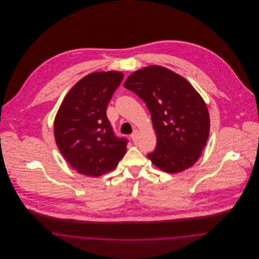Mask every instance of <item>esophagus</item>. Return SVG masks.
I'll use <instances>...</instances> for the list:
<instances>
[{
  "instance_id": "obj_1",
  "label": "esophagus",
  "mask_w": 259,
  "mask_h": 259,
  "mask_svg": "<svg viewBox=\"0 0 259 259\" xmlns=\"http://www.w3.org/2000/svg\"><path fill=\"white\" fill-rule=\"evenodd\" d=\"M139 137H140V132H139L138 130H136V131L132 134V136H131V138H132V140H133L134 142H137L138 139H139Z\"/></svg>"
}]
</instances>
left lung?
Instances as JSON below:
<instances>
[{
	"mask_svg": "<svg viewBox=\"0 0 259 259\" xmlns=\"http://www.w3.org/2000/svg\"><path fill=\"white\" fill-rule=\"evenodd\" d=\"M124 88L147 105L156 135L148 154L162 171L178 174L191 167L209 136L210 119L202 97L181 74L161 66H148L131 74Z\"/></svg>",
	"mask_w": 259,
	"mask_h": 259,
	"instance_id": "left-lung-1",
	"label": "left lung"
}]
</instances>
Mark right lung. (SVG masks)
<instances>
[{
  "instance_id": "add662e5",
  "label": "right lung",
  "mask_w": 259,
  "mask_h": 259,
  "mask_svg": "<svg viewBox=\"0 0 259 259\" xmlns=\"http://www.w3.org/2000/svg\"><path fill=\"white\" fill-rule=\"evenodd\" d=\"M123 78L121 72H95L80 78L64 98L54 120L58 148L78 174L98 178L115 168L126 152L107 117V107Z\"/></svg>"
}]
</instances>
